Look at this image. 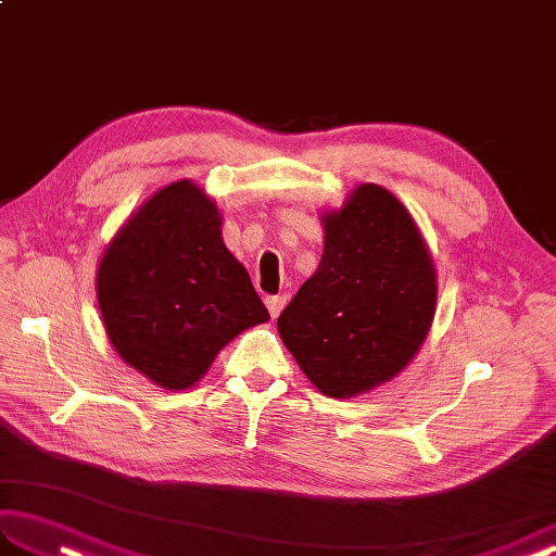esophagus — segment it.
Instances as JSON below:
<instances>
[{"label":"esophagus","instance_id":"esophagus-1","mask_svg":"<svg viewBox=\"0 0 556 556\" xmlns=\"http://www.w3.org/2000/svg\"><path fill=\"white\" fill-rule=\"evenodd\" d=\"M265 305H267L269 315L277 317L281 313V308H285V305H287V296H267Z\"/></svg>","mask_w":556,"mask_h":556}]
</instances>
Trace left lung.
Wrapping results in <instances>:
<instances>
[{
    "label": "left lung",
    "instance_id": "1",
    "mask_svg": "<svg viewBox=\"0 0 556 556\" xmlns=\"http://www.w3.org/2000/svg\"><path fill=\"white\" fill-rule=\"evenodd\" d=\"M315 275L277 329L325 396L351 399L406 368L430 332L437 275L410 212L377 184H361L323 215Z\"/></svg>",
    "mask_w": 556,
    "mask_h": 556
}]
</instances>
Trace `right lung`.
<instances>
[{
  "mask_svg": "<svg viewBox=\"0 0 556 556\" xmlns=\"http://www.w3.org/2000/svg\"><path fill=\"white\" fill-rule=\"evenodd\" d=\"M98 303L114 351L162 389H188L243 329L269 320L193 181L160 188L104 248Z\"/></svg>",
  "mask_w": 556,
  "mask_h": 556,
  "instance_id": "add662e5",
  "label": "right lung"
}]
</instances>
